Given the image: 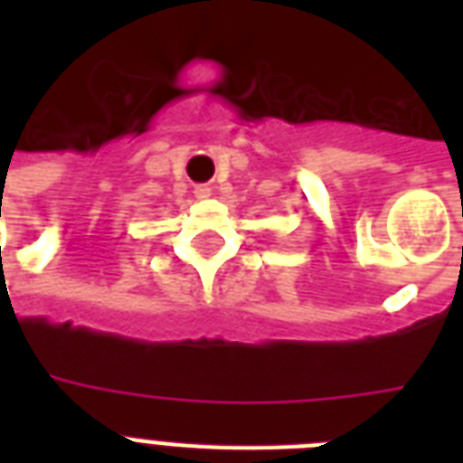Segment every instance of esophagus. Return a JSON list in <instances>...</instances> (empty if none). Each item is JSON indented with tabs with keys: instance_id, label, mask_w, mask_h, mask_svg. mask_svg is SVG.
I'll return each instance as SVG.
<instances>
[{
	"instance_id": "esophagus-1",
	"label": "esophagus",
	"mask_w": 463,
	"mask_h": 463,
	"mask_svg": "<svg viewBox=\"0 0 463 463\" xmlns=\"http://www.w3.org/2000/svg\"><path fill=\"white\" fill-rule=\"evenodd\" d=\"M194 196H196V199H209L211 189L206 187V184H199V187L194 189Z\"/></svg>"
}]
</instances>
